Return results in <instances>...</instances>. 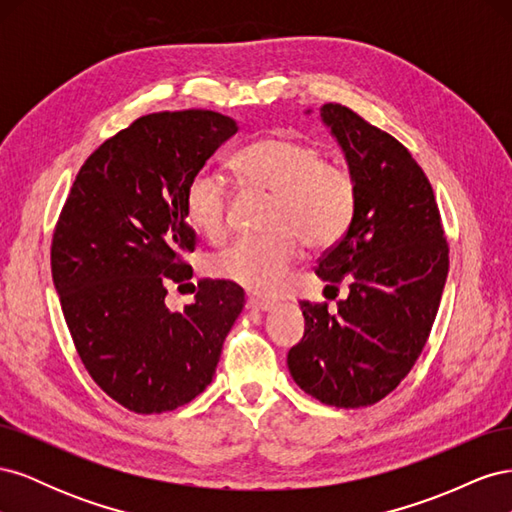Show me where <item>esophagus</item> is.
Returning a JSON list of instances; mask_svg holds the SVG:
<instances>
[{
    "label": "esophagus",
    "mask_w": 512,
    "mask_h": 512,
    "mask_svg": "<svg viewBox=\"0 0 512 512\" xmlns=\"http://www.w3.org/2000/svg\"><path fill=\"white\" fill-rule=\"evenodd\" d=\"M245 305H247V309H252V312H271V309H273V303L260 301V299H254V297L247 299Z\"/></svg>",
    "instance_id": "1"
}]
</instances>
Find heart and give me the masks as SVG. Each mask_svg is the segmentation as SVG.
<instances>
[{
    "label": "heart",
    "instance_id": "1",
    "mask_svg": "<svg viewBox=\"0 0 512 512\" xmlns=\"http://www.w3.org/2000/svg\"><path fill=\"white\" fill-rule=\"evenodd\" d=\"M250 192L269 194L265 237L232 243L209 262L220 280L256 294H275L303 247L322 252L344 239L354 222L359 190L348 168L327 162L318 145L292 134H275L245 147L232 160ZM188 224L209 241H222L230 228L226 181L200 170L183 196Z\"/></svg>",
    "mask_w": 512,
    "mask_h": 512
}]
</instances>
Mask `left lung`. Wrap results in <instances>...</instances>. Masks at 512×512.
Here are the masks:
<instances>
[{
	"label": "left lung",
	"mask_w": 512,
	"mask_h": 512,
	"mask_svg": "<svg viewBox=\"0 0 512 512\" xmlns=\"http://www.w3.org/2000/svg\"><path fill=\"white\" fill-rule=\"evenodd\" d=\"M320 117L346 153L359 205L316 273L327 288L350 282V292L337 312L301 301L305 333L288 352V369L322 404L365 408L395 391L421 356L442 299L448 243L431 183L397 138L335 102Z\"/></svg>",
	"instance_id": "obj_1"
}]
</instances>
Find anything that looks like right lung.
<instances>
[{
	"instance_id": "obj_1",
	"label": "right lung",
	"mask_w": 512,
	"mask_h": 512,
	"mask_svg": "<svg viewBox=\"0 0 512 512\" xmlns=\"http://www.w3.org/2000/svg\"><path fill=\"white\" fill-rule=\"evenodd\" d=\"M237 130L203 108L138 117L85 160L59 213L51 271L72 342L100 389L136 414L203 393L243 309V288L224 280L198 282L183 312L164 303L192 277L185 188Z\"/></svg>"
}]
</instances>
